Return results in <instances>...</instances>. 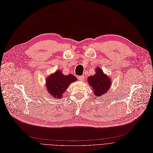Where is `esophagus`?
<instances>
[{
    "mask_svg": "<svg viewBox=\"0 0 153 153\" xmlns=\"http://www.w3.org/2000/svg\"><path fill=\"white\" fill-rule=\"evenodd\" d=\"M78 79L79 81H81V82H83V81H84V79H85V76H84V75H82V76H78Z\"/></svg>",
    "mask_w": 153,
    "mask_h": 153,
    "instance_id": "34e87169",
    "label": "esophagus"
}]
</instances>
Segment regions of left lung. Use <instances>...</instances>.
I'll return each instance as SVG.
<instances>
[{
	"label": "left lung",
	"mask_w": 153,
	"mask_h": 153,
	"mask_svg": "<svg viewBox=\"0 0 153 153\" xmlns=\"http://www.w3.org/2000/svg\"><path fill=\"white\" fill-rule=\"evenodd\" d=\"M96 74L88 78L90 86L93 90L94 96L100 97L106 94L111 85V79L106 75L99 67L96 68Z\"/></svg>",
	"instance_id": "obj_1"
}]
</instances>
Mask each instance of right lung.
Wrapping results in <instances>:
<instances>
[{"mask_svg":"<svg viewBox=\"0 0 153 153\" xmlns=\"http://www.w3.org/2000/svg\"><path fill=\"white\" fill-rule=\"evenodd\" d=\"M77 78L71 74L65 75L60 71H56L46 79V88L52 97L61 98L68 86L76 82Z\"/></svg>","mask_w":153,"mask_h":153,"instance_id":"right-lung-1","label":"right lung"}]
</instances>
